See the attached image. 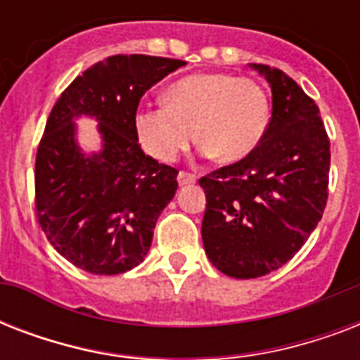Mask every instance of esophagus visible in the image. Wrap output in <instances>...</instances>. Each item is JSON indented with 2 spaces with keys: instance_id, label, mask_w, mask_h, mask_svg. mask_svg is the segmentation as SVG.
Instances as JSON below:
<instances>
[{
  "instance_id": "esophagus-1",
  "label": "esophagus",
  "mask_w": 360,
  "mask_h": 360,
  "mask_svg": "<svg viewBox=\"0 0 360 360\" xmlns=\"http://www.w3.org/2000/svg\"><path fill=\"white\" fill-rule=\"evenodd\" d=\"M177 181H179V185H192V183H196L198 177L194 174H188V172H179L177 175Z\"/></svg>"
}]
</instances>
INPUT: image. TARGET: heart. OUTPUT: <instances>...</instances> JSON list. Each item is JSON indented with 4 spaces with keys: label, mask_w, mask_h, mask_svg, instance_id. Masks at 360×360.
<instances>
[{
    "label": "heart",
    "mask_w": 360,
    "mask_h": 360,
    "mask_svg": "<svg viewBox=\"0 0 360 360\" xmlns=\"http://www.w3.org/2000/svg\"><path fill=\"white\" fill-rule=\"evenodd\" d=\"M166 106H141L132 129L141 149L160 162H174L194 140L219 162H237L262 141L269 124L267 93L252 78L202 72L174 82Z\"/></svg>",
    "instance_id": "b5f03b06"
}]
</instances>
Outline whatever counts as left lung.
Listing matches in <instances>:
<instances>
[{
	"mask_svg": "<svg viewBox=\"0 0 360 360\" xmlns=\"http://www.w3.org/2000/svg\"><path fill=\"white\" fill-rule=\"evenodd\" d=\"M252 69L273 93L267 130L248 157L200 179L205 254L233 278H257L290 262L329 196L330 141L318 104L280 69Z\"/></svg>",
	"mask_w": 360,
	"mask_h": 360,
	"instance_id": "obj_1",
	"label": "left lung"
}]
</instances>
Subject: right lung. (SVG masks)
Masks as SVG:
<instances>
[{
	"label": "right lung",
	"mask_w": 360,
	"mask_h": 360,
	"mask_svg": "<svg viewBox=\"0 0 360 360\" xmlns=\"http://www.w3.org/2000/svg\"><path fill=\"white\" fill-rule=\"evenodd\" d=\"M185 61L117 53L76 76L48 115L35 158L37 219L50 245L93 274L140 265L158 214L175 196L177 169L141 151L132 129L140 98ZM99 121L103 151L86 158L72 121Z\"/></svg>",
	"instance_id": "1"
}]
</instances>
